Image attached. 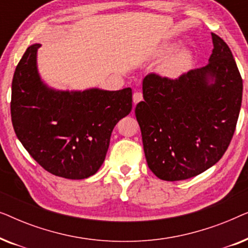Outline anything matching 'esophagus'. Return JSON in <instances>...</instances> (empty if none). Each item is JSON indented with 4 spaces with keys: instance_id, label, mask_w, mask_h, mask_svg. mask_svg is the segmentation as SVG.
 Here are the masks:
<instances>
[{
    "instance_id": "obj_1",
    "label": "esophagus",
    "mask_w": 248,
    "mask_h": 248,
    "mask_svg": "<svg viewBox=\"0 0 248 248\" xmlns=\"http://www.w3.org/2000/svg\"><path fill=\"white\" fill-rule=\"evenodd\" d=\"M142 99H143V96H142V93H140V91H137V93H133V103H134V105L140 103Z\"/></svg>"
}]
</instances>
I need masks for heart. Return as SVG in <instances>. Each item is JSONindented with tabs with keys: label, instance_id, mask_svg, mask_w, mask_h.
<instances>
[{
	"label": "heart",
	"instance_id": "b5f03b06",
	"mask_svg": "<svg viewBox=\"0 0 248 248\" xmlns=\"http://www.w3.org/2000/svg\"><path fill=\"white\" fill-rule=\"evenodd\" d=\"M177 47L178 43H170L162 45L158 50V56L162 57L168 55V54L174 52ZM193 62H194V56H193L191 50L186 48L178 49L162 61L160 65L158 66V72L160 76L167 78V79H179L191 70Z\"/></svg>",
	"mask_w": 248,
	"mask_h": 248
}]
</instances>
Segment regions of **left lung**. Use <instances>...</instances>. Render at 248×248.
Masks as SVG:
<instances>
[{
  "label": "left lung",
  "mask_w": 248,
  "mask_h": 248,
  "mask_svg": "<svg viewBox=\"0 0 248 248\" xmlns=\"http://www.w3.org/2000/svg\"><path fill=\"white\" fill-rule=\"evenodd\" d=\"M212 35L208 65L171 80L148 74L135 107L145 159L162 181L194 177L216 165L232 141L243 80L228 45Z\"/></svg>",
  "instance_id": "1"
}]
</instances>
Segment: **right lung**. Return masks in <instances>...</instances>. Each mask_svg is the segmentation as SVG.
<instances>
[{
    "label": "right lung",
    "mask_w": 248,
    "mask_h": 248,
    "mask_svg": "<svg viewBox=\"0 0 248 248\" xmlns=\"http://www.w3.org/2000/svg\"><path fill=\"white\" fill-rule=\"evenodd\" d=\"M33 44L16 67L11 118L29 155L50 174L83 179L96 174L118 121L132 110V89L56 90L39 76Z\"/></svg>",
    "instance_id": "obj_1"
}]
</instances>
